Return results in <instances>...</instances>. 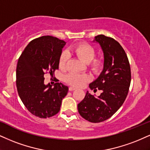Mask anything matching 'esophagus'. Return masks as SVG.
I'll return each instance as SVG.
<instances>
[{
  "mask_svg": "<svg viewBox=\"0 0 150 150\" xmlns=\"http://www.w3.org/2000/svg\"><path fill=\"white\" fill-rule=\"evenodd\" d=\"M74 90H76V88L73 87V86H70V87H69V91H74Z\"/></svg>",
  "mask_w": 150,
  "mask_h": 150,
  "instance_id": "esophagus-1",
  "label": "esophagus"
}]
</instances>
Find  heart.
Masks as SVG:
<instances>
[{
  "label": "heart",
  "instance_id": "1",
  "mask_svg": "<svg viewBox=\"0 0 150 150\" xmlns=\"http://www.w3.org/2000/svg\"><path fill=\"white\" fill-rule=\"evenodd\" d=\"M70 52L84 63L88 64L90 69L93 73L98 74L103 68V61L100 59H94L96 55L95 49L88 43L82 42L77 44L70 49ZM68 59V54L66 52H63L59 59V66L61 69H66ZM90 80L91 77L87 74L69 73L64 77L65 82L75 87H82Z\"/></svg>",
  "mask_w": 150,
  "mask_h": 150
}]
</instances>
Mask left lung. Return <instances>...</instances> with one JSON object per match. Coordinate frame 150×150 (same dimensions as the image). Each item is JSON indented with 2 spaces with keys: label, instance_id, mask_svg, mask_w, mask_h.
I'll use <instances>...</instances> for the list:
<instances>
[{
  "label": "left lung",
  "instance_id": "left-lung-1",
  "mask_svg": "<svg viewBox=\"0 0 150 150\" xmlns=\"http://www.w3.org/2000/svg\"><path fill=\"white\" fill-rule=\"evenodd\" d=\"M104 54L102 73L89 84L93 91L101 90L98 98L86 92L77 105L80 115L92 123L110 118L124 103L129 93L131 80V67L125 51L114 38L104 35L95 37Z\"/></svg>",
  "mask_w": 150,
  "mask_h": 150
}]
</instances>
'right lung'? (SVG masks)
<instances>
[{
  "instance_id": "right-lung-1",
  "label": "right lung",
  "mask_w": 150,
  "mask_h": 150,
  "mask_svg": "<svg viewBox=\"0 0 150 150\" xmlns=\"http://www.w3.org/2000/svg\"><path fill=\"white\" fill-rule=\"evenodd\" d=\"M65 41L50 35L30 41L17 62L16 84L18 94L26 109L40 118H49L60 110L68 87L57 82L45 85V73L53 75L59 69V59Z\"/></svg>"
}]
</instances>
